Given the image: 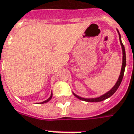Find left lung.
<instances>
[{"label":"left lung","instance_id":"left-lung-1","mask_svg":"<svg viewBox=\"0 0 134 134\" xmlns=\"http://www.w3.org/2000/svg\"><path fill=\"white\" fill-rule=\"evenodd\" d=\"M117 30V29H116ZM117 32L119 34V41H120V44H121V46H122V69H121V71H120V74H119V77L118 78V80L116 81V84L114 86V87L111 88V90L108 91V92H106L105 94H103L102 96L99 97H96V98H83V97H79L78 95L75 94L73 92V94L79 99L80 100H83V101H86V102H89V103H97V102H101L103 101L106 99L109 98L110 97H111L113 94H114L116 92V91L118 89L119 86L121 84V82L122 80V78L124 76V72H125V65H126V55H125V47H124V45L122 43V40H121V36L119 34V31L117 30Z\"/></svg>","mask_w":134,"mask_h":134}]
</instances>
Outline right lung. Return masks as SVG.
<instances>
[{
  "mask_svg": "<svg viewBox=\"0 0 134 134\" xmlns=\"http://www.w3.org/2000/svg\"><path fill=\"white\" fill-rule=\"evenodd\" d=\"M52 94H51V96H50V97H49V98L47 99H46V100H45V101H43V102H42V103H42V104H43V103H48V101H49V100H50V99H52Z\"/></svg>",
  "mask_w": 134,
  "mask_h": 134,
  "instance_id": "1",
  "label": "right lung"
}]
</instances>
